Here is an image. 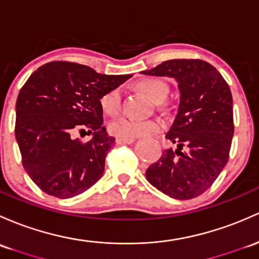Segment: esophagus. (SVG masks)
<instances>
[{
	"label": "esophagus",
	"mask_w": 259,
	"mask_h": 259,
	"mask_svg": "<svg viewBox=\"0 0 259 259\" xmlns=\"http://www.w3.org/2000/svg\"><path fill=\"white\" fill-rule=\"evenodd\" d=\"M135 142V140H130V138H117L116 140V143L118 144V146H122V144H131Z\"/></svg>",
	"instance_id": "obj_1"
}]
</instances>
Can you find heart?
Segmentation results:
<instances>
[{
	"label": "heart",
	"instance_id": "heart-1",
	"mask_svg": "<svg viewBox=\"0 0 259 259\" xmlns=\"http://www.w3.org/2000/svg\"><path fill=\"white\" fill-rule=\"evenodd\" d=\"M138 88L143 94L151 97L153 101L160 102L168 95L169 88L165 82L159 79H144L138 84ZM100 106L102 111L110 116H116L121 111V90L113 89L107 91L100 99ZM163 130V123L159 119H148V121H136L130 118H118L110 122L108 132L118 138L149 137L154 133Z\"/></svg>",
	"mask_w": 259,
	"mask_h": 259
}]
</instances>
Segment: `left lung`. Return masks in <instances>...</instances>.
I'll return each instance as SVG.
<instances>
[{"instance_id": "8db88e82", "label": "left lung", "mask_w": 259, "mask_h": 259, "mask_svg": "<svg viewBox=\"0 0 259 259\" xmlns=\"http://www.w3.org/2000/svg\"><path fill=\"white\" fill-rule=\"evenodd\" d=\"M142 74L174 77L180 91L178 113L165 135L178 148L164 151L148 166L147 180L173 199L201 195L229 162L235 130L230 86L200 59L166 60Z\"/></svg>"}]
</instances>
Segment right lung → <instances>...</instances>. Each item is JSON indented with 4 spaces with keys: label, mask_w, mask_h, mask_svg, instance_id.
I'll list each match as a JSON object with an SVG mask.
<instances>
[{
    "label": "right lung",
    "mask_w": 259,
    "mask_h": 259,
    "mask_svg": "<svg viewBox=\"0 0 259 259\" xmlns=\"http://www.w3.org/2000/svg\"><path fill=\"white\" fill-rule=\"evenodd\" d=\"M130 77L70 62L47 63L30 75L16 102L15 133L24 170L40 190L69 199L102 177L115 138L102 126L100 99ZM85 129L93 140H73Z\"/></svg>",
    "instance_id": "add662e5"
}]
</instances>
